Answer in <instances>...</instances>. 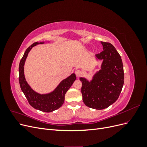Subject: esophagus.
<instances>
[{
	"label": "esophagus",
	"mask_w": 147,
	"mask_h": 147,
	"mask_svg": "<svg viewBox=\"0 0 147 147\" xmlns=\"http://www.w3.org/2000/svg\"><path fill=\"white\" fill-rule=\"evenodd\" d=\"M75 75H76V76L77 77H78L82 75V71L80 70H76L75 71Z\"/></svg>",
	"instance_id": "esophagus-1"
}]
</instances>
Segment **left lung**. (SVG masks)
I'll return each instance as SVG.
<instances>
[{
	"label": "left lung",
	"instance_id": "left-lung-1",
	"mask_svg": "<svg viewBox=\"0 0 147 147\" xmlns=\"http://www.w3.org/2000/svg\"><path fill=\"white\" fill-rule=\"evenodd\" d=\"M103 51L96 55L102 60L101 69L89 82L80 77L83 101L86 106L96 110L107 108L119 97L124 84L123 65L118 51L112 44L100 42Z\"/></svg>",
	"mask_w": 147,
	"mask_h": 147
}]
</instances>
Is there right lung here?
Instances as JSON below:
<instances>
[{
    "label": "right lung",
    "instance_id": "1",
    "mask_svg": "<svg viewBox=\"0 0 147 147\" xmlns=\"http://www.w3.org/2000/svg\"><path fill=\"white\" fill-rule=\"evenodd\" d=\"M42 43H44V42H35L26 49L19 65V82L22 91L32 107L44 112H51L63 105L65 93L72 85L77 77L75 74H71L69 77L61 82L54 91L48 94H41L33 90L26 80L24 65L31 49L35 45Z\"/></svg>",
    "mask_w": 147,
    "mask_h": 147
}]
</instances>
